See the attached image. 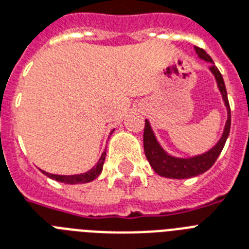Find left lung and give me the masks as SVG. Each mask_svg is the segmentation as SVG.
Instances as JSON below:
<instances>
[{
  "label": "left lung",
  "mask_w": 249,
  "mask_h": 249,
  "mask_svg": "<svg viewBox=\"0 0 249 249\" xmlns=\"http://www.w3.org/2000/svg\"><path fill=\"white\" fill-rule=\"evenodd\" d=\"M196 51L198 53V56L200 59H203L206 61H210L211 67L210 71L213 73L214 78L217 81L218 90L222 95V100L225 103L226 109H228V121H226L225 128L222 132L221 139L218 140V142L214 145L213 148L208 150L204 154L200 156L192 157V158H176V157L168 156L162 146L159 145L157 141L156 136L153 134L152 127L149 124L148 119H145V128H144V152L146 159L150 163V166L154 170V172L163 176V178H189L198 176V175L203 174L206 171H208L211 167L213 166V163L216 162V159L218 158L220 153L224 149V145L226 142V139L230 132V124H231V115H230V105H229L228 93H226V87L224 83V78H222L221 73L217 69V67L213 64V61L211 59V56L200 47H196Z\"/></svg>",
  "instance_id": "1"
}]
</instances>
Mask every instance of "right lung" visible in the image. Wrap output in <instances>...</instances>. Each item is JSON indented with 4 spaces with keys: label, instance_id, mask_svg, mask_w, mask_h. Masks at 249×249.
Returning <instances> with one entry per match:
<instances>
[{
    "label": "right lung",
    "instance_id": "1",
    "mask_svg": "<svg viewBox=\"0 0 249 249\" xmlns=\"http://www.w3.org/2000/svg\"><path fill=\"white\" fill-rule=\"evenodd\" d=\"M105 156H107V152H104L101 154L99 162L96 163V166L92 167L90 171H87L85 174L81 175H71V176H65V175H53V174H47L43 171V174L47 175L50 178L53 180H56L59 182H64V184H85V182H90V181L95 180V178L100 175L101 170H103V164H104Z\"/></svg>",
    "mask_w": 249,
    "mask_h": 249
}]
</instances>
